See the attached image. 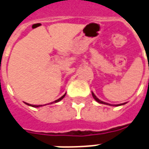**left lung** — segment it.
Returning a JSON list of instances; mask_svg holds the SVG:
<instances>
[{
    "mask_svg": "<svg viewBox=\"0 0 149 149\" xmlns=\"http://www.w3.org/2000/svg\"><path fill=\"white\" fill-rule=\"evenodd\" d=\"M91 94H92V96H93V98L95 99V101H97L98 102H100V103H102V104H107V105H111V104H109V103H107V102H102V101H101L100 100H99V99H98V98H97V97L95 95V94L93 93V92H91ZM124 104H125V103H122V104H118V105H114V106H120V105H124Z\"/></svg>",
    "mask_w": 149,
    "mask_h": 149,
    "instance_id": "left-lung-1",
    "label": "left lung"
}]
</instances>
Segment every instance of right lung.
Masks as SVG:
<instances>
[{
  "label": "right lung",
  "instance_id": "1",
  "mask_svg": "<svg viewBox=\"0 0 149 149\" xmlns=\"http://www.w3.org/2000/svg\"><path fill=\"white\" fill-rule=\"evenodd\" d=\"M65 96V94L64 95H62V96L61 97V98H59V99H58V100H55L54 102H51V104H52V103H54V102H59V101H60V100H62V99H63L64 97ZM25 103H26V104H27V105H28V106H31V107H42V105H31V104H29V103H27V102H25Z\"/></svg>",
  "mask_w": 149,
  "mask_h": 149
}]
</instances>
